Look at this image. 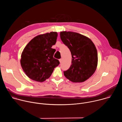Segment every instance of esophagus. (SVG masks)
Masks as SVG:
<instances>
[{
    "label": "esophagus",
    "instance_id": "esophagus-1",
    "mask_svg": "<svg viewBox=\"0 0 122 122\" xmlns=\"http://www.w3.org/2000/svg\"><path fill=\"white\" fill-rule=\"evenodd\" d=\"M62 59H59V62H60V63L62 62Z\"/></svg>",
    "mask_w": 122,
    "mask_h": 122
}]
</instances>
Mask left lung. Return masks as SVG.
<instances>
[{"instance_id": "1", "label": "left lung", "mask_w": 122, "mask_h": 122, "mask_svg": "<svg viewBox=\"0 0 122 122\" xmlns=\"http://www.w3.org/2000/svg\"><path fill=\"white\" fill-rule=\"evenodd\" d=\"M60 35L72 56V64L64 71V76L73 82L85 81L92 76L97 67V52L95 44L89 38L78 33L62 31Z\"/></svg>"}]
</instances>
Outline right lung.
<instances>
[{
    "instance_id": "1",
    "label": "right lung",
    "mask_w": 122,
    "mask_h": 122,
    "mask_svg": "<svg viewBox=\"0 0 122 122\" xmlns=\"http://www.w3.org/2000/svg\"><path fill=\"white\" fill-rule=\"evenodd\" d=\"M56 32H51L32 39L24 48L20 60L25 74L31 80L43 82L48 79L60 64L54 58L56 50L51 48L56 42Z\"/></svg>"
}]
</instances>
